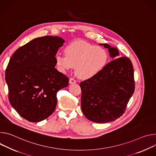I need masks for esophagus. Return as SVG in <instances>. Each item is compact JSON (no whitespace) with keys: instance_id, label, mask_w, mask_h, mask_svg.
Listing matches in <instances>:
<instances>
[{"instance_id":"obj_1","label":"esophagus","mask_w":156,"mask_h":156,"mask_svg":"<svg viewBox=\"0 0 156 156\" xmlns=\"http://www.w3.org/2000/svg\"><path fill=\"white\" fill-rule=\"evenodd\" d=\"M76 83V80L73 77L70 78V79H69V83Z\"/></svg>"}]
</instances>
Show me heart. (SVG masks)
<instances>
[{
	"label": "heart",
	"mask_w": 156,
	"mask_h": 156,
	"mask_svg": "<svg viewBox=\"0 0 156 156\" xmlns=\"http://www.w3.org/2000/svg\"><path fill=\"white\" fill-rule=\"evenodd\" d=\"M65 55L57 53L56 64L62 73L76 67V74L80 79H88L98 74L108 63L107 51L85 41H74L64 49Z\"/></svg>",
	"instance_id": "1"
}]
</instances>
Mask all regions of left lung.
Here are the masks:
<instances>
[{
	"label": "left lung",
	"mask_w": 156,
	"mask_h": 156,
	"mask_svg": "<svg viewBox=\"0 0 156 156\" xmlns=\"http://www.w3.org/2000/svg\"><path fill=\"white\" fill-rule=\"evenodd\" d=\"M108 49L115 59L94 77L80 83L81 108L92 122L103 123L113 122L125 113L134 92V70L131 60L119 56L116 48L100 44Z\"/></svg>",
	"instance_id": "8db88e82"
}]
</instances>
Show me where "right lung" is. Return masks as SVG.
Returning a JSON list of instances; mask_svg holds the SVG:
<instances>
[{
  "instance_id": "add662e5",
  "label": "right lung",
  "mask_w": 156,
  "mask_h": 156,
  "mask_svg": "<svg viewBox=\"0 0 156 156\" xmlns=\"http://www.w3.org/2000/svg\"><path fill=\"white\" fill-rule=\"evenodd\" d=\"M64 40L45 36L33 39L13 53L5 71L10 105L24 119L39 122L53 113L57 92L69 78L55 68V56Z\"/></svg>"
}]
</instances>
